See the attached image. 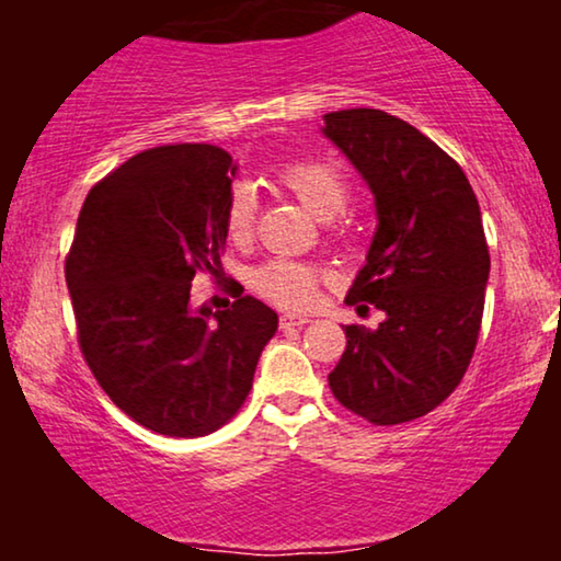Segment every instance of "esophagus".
<instances>
[{"label": "esophagus", "instance_id": "esophagus-1", "mask_svg": "<svg viewBox=\"0 0 561 561\" xmlns=\"http://www.w3.org/2000/svg\"><path fill=\"white\" fill-rule=\"evenodd\" d=\"M309 317H301V313H283L280 317V327L288 329V327H306L309 324Z\"/></svg>", "mask_w": 561, "mask_h": 561}]
</instances>
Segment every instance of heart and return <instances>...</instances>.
<instances>
[{
  "instance_id": "1",
  "label": "heart",
  "mask_w": 561,
  "mask_h": 561,
  "mask_svg": "<svg viewBox=\"0 0 561 561\" xmlns=\"http://www.w3.org/2000/svg\"><path fill=\"white\" fill-rule=\"evenodd\" d=\"M273 179L280 188L298 198L313 217L334 219L347 209L352 198L350 179L340 163L327 158H298L278 165ZM255 191L250 183H234L225 206V229L229 240L244 244L255 234ZM321 267L306 260L273 257L263 263L252 275V286L267 301L283 309H311L319 298Z\"/></svg>"
}]
</instances>
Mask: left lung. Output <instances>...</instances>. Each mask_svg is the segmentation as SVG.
<instances>
[{
    "label": "left lung",
    "instance_id": "obj_1",
    "mask_svg": "<svg viewBox=\"0 0 561 561\" xmlns=\"http://www.w3.org/2000/svg\"><path fill=\"white\" fill-rule=\"evenodd\" d=\"M324 135L363 173L378 232L344 301L386 313L344 327L329 373L344 409L375 426L426 416L462 382L478 347L490 252L478 196L455 158L380 110L324 114Z\"/></svg>",
    "mask_w": 561,
    "mask_h": 561
}]
</instances>
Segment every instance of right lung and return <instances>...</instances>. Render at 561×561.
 I'll use <instances>...</instances> for the list:
<instances>
[{"instance_id":"right-lung-1","label":"right lung","mask_w":561,"mask_h":561,"mask_svg":"<svg viewBox=\"0 0 561 561\" xmlns=\"http://www.w3.org/2000/svg\"><path fill=\"white\" fill-rule=\"evenodd\" d=\"M232 156L204 142L137 152L89 191L66 257L79 347L114 405L137 424L194 439L217 432L252 388L278 313L252 296L225 311L191 306L217 286Z\"/></svg>"}]
</instances>
